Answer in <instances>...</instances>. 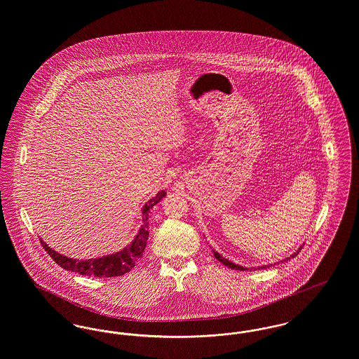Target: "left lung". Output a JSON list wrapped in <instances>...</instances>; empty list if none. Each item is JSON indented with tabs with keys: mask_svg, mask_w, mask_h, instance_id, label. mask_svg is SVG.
<instances>
[{
	"mask_svg": "<svg viewBox=\"0 0 359 359\" xmlns=\"http://www.w3.org/2000/svg\"><path fill=\"white\" fill-rule=\"evenodd\" d=\"M303 248V246H302ZM302 248H299V250L296 252V253H293L290 257L297 256L299 255V252L302 250ZM212 253H214V256L215 258L219 261V262H222L223 265H226V266H229V268H231V269H236V271H246L248 268H245V266H241V265H237V264H234V262H231V261H229V259H226L224 257L221 256L218 252H215V250H212ZM290 257L288 258H285V259H283V261H287V259H290ZM276 265V264H274ZM265 268H269V265H265V266H258V269H265Z\"/></svg>",
	"mask_w": 359,
	"mask_h": 359,
	"instance_id": "1",
	"label": "left lung"
}]
</instances>
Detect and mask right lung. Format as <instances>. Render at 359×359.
Returning <instances> with one entry per match:
<instances>
[{
	"label": "right lung",
	"mask_w": 359,
	"mask_h": 359,
	"mask_svg": "<svg viewBox=\"0 0 359 359\" xmlns=\"http://www.w3.org/2000/svg\"><path fill=\"white\" fill-rule=\"evenodd\" d=\"M165 195H167L165 191H160L154 198L148 201V203L144 205L142 207V224H141L136 237L125 249H122L114 255L100 257V258H90V259H75V258L62 256L57 252L52 250L51 248L41 238H40V242L52 259L66 271H71V272L82 274V276L100 277V278L122 276V274L130 272V269L136 265L137 261L142 257V253L147 246V241L149 237L148 217H149L151 208L154 205H157Z\"/></svg>",
	"instance_id": "right-lung-1"
}]
</instances>
